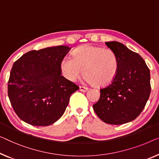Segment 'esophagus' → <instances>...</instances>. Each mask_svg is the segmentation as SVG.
Instances as JSON below:
<instances>
[{"label":"esophagus","mask_w":159,"mask_h":159,"mask_svg":"<svg viewBox=\"0 0 159 159\" xmlns=\"http://www.w3.org/2000/svg\"><path fill=\"white\" fill-rule=\"evenodd\" d=\"M89 89H88L87 87H85V86H80V91L81 92H86Z\"/></svg>","instance_id":"1"}]
</instances>
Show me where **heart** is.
<instances>
[{"label":"heart","mask_w":159,"mask_h":159,"mask_svg":"<svg viewBox=\"0 0 159 159\" xmlns=\"http://www.w3.org/2000/svg\"><path fill=\"white\" fill-rule=\"evenodd\" d=\"M62 74L75 81L82 73L87 82L96 86H106L112 83L118 70V59L109 48L84 45L74 50L73 58L66 56L61 63Z\"/></svg>","instance_id":"obj_1"}]
</instances>
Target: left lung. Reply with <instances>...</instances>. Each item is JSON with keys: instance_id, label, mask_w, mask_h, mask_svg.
<instances>
[{"instance_id": "obj_1", "label": "left lung", "mask_w": 159, "mask_h": 159, "mask_svg": "<svg viewBox=\"0 0 159 159\" xmlns=\"http://www.w3.org/2000/svg\"><path fill=\"white\" fill-rule=\"evenodd\" d=\"M116 54L118 70L112 83L100 89L93 105L97 116L108 124L120 125L140 115L151 93L150 70L139 54L117 41L106 42Z\"/></svg>"}]
</instances>
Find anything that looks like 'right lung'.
<instances>
[{
  "mask_svg": "<svg viewBox=\"0 0 159 159\" xmlns=\"http://www.w3.org/2000/svg\"><path fill=\"white\" fill-rule=\"evenodd\" d=\"M70 49L58 46L34 50L13 63L8 94L14 111L24 122L46 126L64 113L70 95L79 89L61 75V63Z\"/></svg>",
  "mask_w": 159,
  "mask_h": 159,
  "instance_id": "1",
  "label": "right lung"
}]
</instances>
